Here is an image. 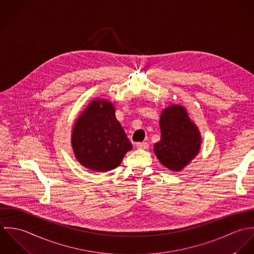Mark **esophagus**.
I'll use <instances>...</instances> for the list:
<instances>
[{
    "mask_svg": "<svg viewBox=\"0 0 254 254\" xmlns=\"http://www.w3.org/2000/svg\"><path fill=\"white\" fill-rule=\"evenodd\" d=\"M136 148H138V149H147L148 148V143H146V142H137L136 143Z\"/></svg>",
    "mask_w": 254,
    "mask_h": 254,
    "instance_id": "esophagus-1",
    "label": "esophagus"
}]
</instances>
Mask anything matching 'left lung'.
I'll list each match as a JSON object with an SVG mask.
<instances>
[{
	"label": "left lung",
	"mask_w": 254,
	"mask_h": 254,
	"mask_svg": "<svg viewBox=\"0 0 254 254\" xmlns=\"http://www.w3.org/2000/svg\"><path fill=\"white\" fill-rule=\"evenodd\" d=\"M161 139L154 144V153L166 168L182 171L198 154L201 135L181 105H171L160 117Z\"/></svg>",
	"instance_id": "obj_1"
}]
</instances>
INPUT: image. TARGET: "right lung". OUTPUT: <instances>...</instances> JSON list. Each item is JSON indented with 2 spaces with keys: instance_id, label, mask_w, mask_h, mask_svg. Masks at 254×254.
<instances>
[{
  "instance_id": "right-lung-1",
  "label": "right lung",
  "mask_w": 254,
  "mask_h": 254,
  "mask_svg": "<svg viewBox=\"0 0 254 254\" xmlns=\"http://www.w3.org/2000/svg\"><path fill=\"white\" fill-rule=\"evenodd\" d=\"M71 146L76 160L95 172L111 171L132 149L116 119L111 102L94 99L77 118L72 127Z\"/></svg>"
}]
</instances>
